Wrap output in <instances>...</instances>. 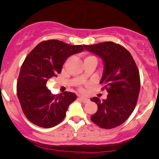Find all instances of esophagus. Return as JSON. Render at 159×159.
Segmentation results:
<instances>
[{
  "instance_id": "esophagus-1",
  "label": "esophagus",
  "mask_w": 159,
  "mask_h": 159,
  "mask_svg": "<svg viewBox=\"0 0 159 159\" xmlns=\"http://www.w3.org/2000/svg\"><path fill=\"white\" fill-rule=\"evenodd\" d=\"M79 99L81 101H82L83 102H84V103H86V102H88L89 101V98H85V97H83V96H80Z\"/></svg>"
}]
</instances>
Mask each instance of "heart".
Here are the masks:
<instances>
[{
  "mask_svg": "<svg viewBox=\"0 0 159 159\" xmlns=\"http://www.w3.org/2000/svg\"><path fill=\"white\" fill-rule=\"evenodd\" d=\"M92 57V56H88L87 57Z\"/></svg>",
  "mask_w": 159,
  "mask_h": 159,
  "instance_id": "obj_1",
  "label": "heart"
}]
</instances>
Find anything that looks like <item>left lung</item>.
<instances>
[{
    "mask_svg": "<svg viewBox=\"0 0 159 159\" xmlns=\"http://www.w3.org/2000/svg\"><path fill=\"white\" fill-rule=\"evenodd\" d=\"M84 48L103 61L104 71L100 83L108 93L107 98L102 101L97 97L91 98L98 105L91 121L105 129L121 125L136 106L140 91L139 68L129 51L112 41L84 45Z\"/></svg>",
    "mask_w": 159,
    "mask_h": 159,
    "instance_id": "1",
    "label": "left lung"
}]
</instances>
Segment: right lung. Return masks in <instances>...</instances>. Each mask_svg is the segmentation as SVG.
<instances>
[{
    "mask_svg": "<svg viewBox=\"0 0 159 159\" xmlns=\"http://www.w3.org/2000/svg\"><path fill=\"white\" fill-rule=\"evenodd\" d=\"M84 50L58 40L44 41L28 54L20 68L17 94L22 111L33 124L48 129L61 122L70 104L76 100L75 93L51 94L46 87L49 78L57 77L66 59Z\"/></svg>",
    "mask_w": 159,
    "mask_h": 159,
    "instance_id": "1",
    "label": "right lung"
}]
</instances>
